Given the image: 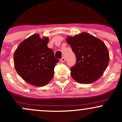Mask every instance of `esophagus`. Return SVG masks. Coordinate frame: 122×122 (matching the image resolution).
I'll list each match as a JSON object with an SVG mask.
<instances>
[{"label": "esophagus", "mask_w": 122, "mask_h": 122, "mask_svg": "<svg viewBox=\"0 0 122 122\" xmlns=\"http://www.w3.org/2000/svg\"><path fill=\"white\" fill-rule=\"evenodd\" d=\"M60 61H61V62H65V57H62V58H61V59L60 60Z\"/></svg>", "instance_id": "34e87169"}]
</instances>
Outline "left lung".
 <instances>
[{
    "instance_id": "1",
    "label": "left lung",
    "mask_w": 122,
    "mask_h": 122,
    "mask_svg": "<svg viewBox=\"0 0 122 122\" xmlns=\"http://www.w3.org/2000/svg\"><path fill=\"white\" fill-rule=\"evenodd\" d=\"M66 41L76 57V64L70 69L73 79L81 84L96 81L106 71L110 61L105 43L87 33L68 37Z\"/></svg>"
}]
</instances>
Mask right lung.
<instances>
[{"label":"right lung","mask_w":122,"mask_h":122,"mask_svg":"<svg viewBox=\"0 0 122 122\" xmlns=\"http://www.w3.org/2000/svg\"><path fill=\"white\" fill-rule=\"evenodd\" d=\"M48 42V37L41 38L39 34H34L22 42L14 53L16 71L25 81L34 86L48 84L59 61L53 50L47 47Z\"/></svg>","instance_id":"right-lung-1"}]
</instances>
